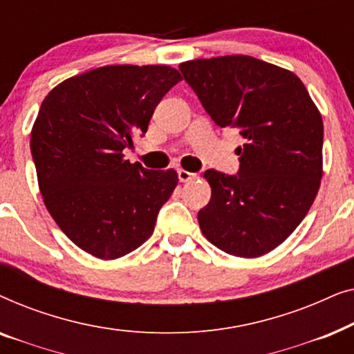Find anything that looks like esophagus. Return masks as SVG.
Here are the masks:
<instances>
[{"mask_svg":"<svg viewBox=\"0 0 354 354\" xmlns=\"http://www.w3.org/2000/svg\"><path fill=\"white\" fill-rule=\"evenodd\" d=\"M193 178H196V174L188 172L185 169H180V171H178V180L180 182H190Z\"/></svg>","mask_w":354,"mask_h":354,"instance_id":"1","label":"esophagus"}]
</instances>
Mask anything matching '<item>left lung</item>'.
Returning a JSON list of instances; mask_svg holds the SVG:
<instances>
[{
    "instance_id": "left-lung-1",
    "label": "left lung",
    "mask_w": 354,
    "mask_h": 354,
    "mask_svg": "<svg viewBox=\"0 0 354 354\" xmlns=\"http://www.w3.org/2000/svg\"><path fill=\"white\" fill-rule=\"evenodd\" d=\"M178 69L219 127L245 138L236 176L205 172L211 200L198 212L203 235L240 258H258L292 235L322 178L324 125L293 72L251 56L182 62Z\"/></svg>"
}]
</instances>
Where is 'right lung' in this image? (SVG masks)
<instances>
[{
	"label": "right lung",
	"mask_w": 354,
	"mask_h": 354,
	"mask_svg": "<svg viewBox=\"0 0 354 354\" xmlns=\"http://www.w3.org/2000/svg\"><path fill=\"white\" fill-rule=\"evenodd\" d=\"M182 77L169 66H104L71 77L43 100L30 151L46 209L74 243L118 259L145 243L178 177L124 159L135 135Z\"/></svg>",
	"instance_id": "obj_1"
}]
</instances>
